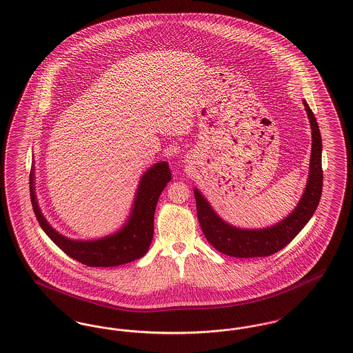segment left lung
<instances>
[{
  "label": "left lung",
  "instance_id": "left-lung-1",
  "mask_svg": "<svg viewBox=\"0 0 353 353\" xmlns=\"http://www.w3.org/2000/svg\"><path fill=\"white\" fill-rule=\"evenodd\" d=\"M312 130V151L310 174L303 197L295 210L278 225L261 230H242L219 219L201 193L194 189L197 216L202 232L209 243L219 252L235 258L269 256L282 250L305 226L315 213L323 189L321 136L319 125L307 101H303Z\"/></svg>",
  "mask_w": 353,
  "mask_h": 353
}]
</instances>
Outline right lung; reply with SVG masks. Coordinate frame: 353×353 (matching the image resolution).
Returning <instances> with one entry per match:
<instances>
[{
	"instance_id": "obj_1",
	"label": "right lung",
	"mask_w": 353,
	"mask_h": 353,
	"mask_svg": "<svg viewBox=\"0 0 353 353\" xmlns=\"http://www.w3.org/2000/svg\"><path fill=\"white\" fill-rule=\"evenodd\" d=\"M33 170V169H32ZM172 179L167 161L154 164L143 176L127 225L117 233L98 241H72L57 233L42 216L34 192L30 173V199L34 214L51 241L72 259L90 268H114L132 262L148 252L153 238V217L159 197Z\"/></svg>"
}]
</instances>
